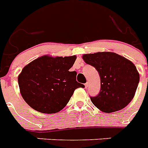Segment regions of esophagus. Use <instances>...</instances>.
<instances>
[{"instance_id":"esophagus-1","label":"esophagus","mask_w":148,"mask_h":148,"mask_svg":"<svg viewBox=\"0 0 148 148\" xmlns=\"http://www.w3.org/2000/svg\"><path fill=\"white\" fill-rule=\"evenodd\" d=\"M88 86H89V83L87 82V83H86V84H85V87H86V88H87Z\"/></svg>"}]
</instances>
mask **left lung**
Masks as SVG:
<instances>
[{
  "instance_id": "obj_1",
  "label": "left lung",
  "mask_w": 148,
  "mask_h": 148,
  "mask_svg": "<svg viewBox=\"0 0 148 148\" xmlns=\"http://www.w3.org/2000/svg\"><path fill=\"white\" fill-rule=\"evenodd\" d=\"M83 59L99 72L100 91L97 97H90L96 107L109 113L121 110L132 100L140 76L131 61L109 51L85 54Z\"/></svg>"
}]
</instances>
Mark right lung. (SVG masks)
<instances>
[{
	"mask_svg": "<svg viewBox=\"0 0 148 148\" xmlns=\"http://www.w3.org/2000/svg\"><path fill=\"white\" fill-rule=\"evenodd\" d=\"M77 57L43 55L26 65L18 76L23 98L31 108L42 113H56L64 108L74 90L84 85L69 71Z\"/></svg>",
	"mask_w": 148,
	"mask_h": 148,
	"instance_id": "add662e5",
	"label": "right lung"
}]
</instances>
